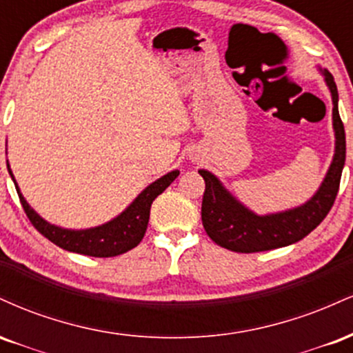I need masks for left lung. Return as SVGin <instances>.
I'll return each instance as SVG.
<instances>
[{
  "instance_id": "left-lung-1",
  "label": "left lung",
  "mask_w": 353,
  "mask_h": 353,
  "mask_svg": "<svg viewBox=\"0 0 353 353\" xmlns=\"http://www.w3.org/2000/svg\"><path fill=\"white\" fill-rule=\"evenodd\" d=\"M332 94V121L335 131V154L325 179L305 204L283 212L257 216L239 202L212 172L201 169L205 181L202 197V225L217 245L232 252H262L299 242L325 219L337 197L345 164V129L339 114V92L334 76L322 71Z\"/></svg>"
}]
</instances>
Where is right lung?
I'll return each instance as SVG.
<instances>
[{"mask_svg":"<svg viewBox=\"0 0 353 353\" xmlns=\"http://www.w3.org/2000/svg\"><path fill=\"white\" fill-rule=\"evenodd\" d=\"M6 165L8 172H10L11 179H13L16 185V190H18L24 212H26L28 219H30L36 230L41 232L48 241H51L52 244L61 247V249L76 254L91 255V257H114V255H121L128 252V250L134 249L143 241L145 229H148L152 201L159 194H163L171 185V182L179 176V171H171L165 174V176L159 177L157 181H154L152 184H149L129 204V208L124 212H121L119 216L106 222V224L91 229L74 230L50 224L34 209H31V205L24 199L23 194L19 192V188L16 184L13 172H11L10 164Z\"/></svg>","mask_w":353,"mask_h":353,"instance_id":"obj_1","label":"right lung"}]
</instances>
